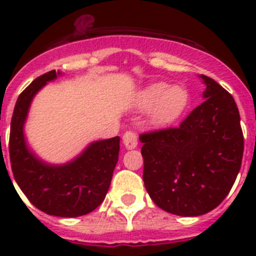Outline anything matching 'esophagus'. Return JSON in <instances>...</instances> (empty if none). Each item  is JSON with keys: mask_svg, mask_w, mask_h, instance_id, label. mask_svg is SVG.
Instances as JSON below:
<instances>
[{"mask_svg": "<svg viewBox=\"0 0 256 256\" xmlns=\"http://www.w3.org/2000/svg\"><path fill=\"white\" fill-rule=\"evenodd\" d=\"M123 144L128 150H132L137 146L138 141H137V134L132 130H126L123 136Z\"/></svg>", "mask_w": 256, "mask_h": 256, "instance_id": "obj_1", "label": "esophagus"}]
</instances>
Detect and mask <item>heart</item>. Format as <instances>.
<instances>
[{"mask_svg": "<svg viewBox=\"0 0 256 256\" xmlns=\"http://www.w3.org/2000/svg\"><path fill=\"white\" fill-rule=\"evenodd\" d=\"M188 92L180 86L158 82L136 92L133 105L137 110H150V123L154 126H168L182 116L188 106Z\"/></svg>", "mask_w": 256, "mask_h": 256, "instance_id": "heart-1", "label": "heart"}]
</instances>
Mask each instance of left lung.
I'll return each instance as SVG.
<instances>
[{
    "label": "left lung",
    "mask_w": 256,
    "mask_h": 256,
    "mask_svg": "<svg viewBox=\"0 0 256 256\" xmlns=\"http://www.w3.org/2000/svg\"><path fill=\"white\" fill-rule=\"evenodd\" d=\"M204 102L177 128L140 136L144 182L160 209L198 216L216 209L236 180L244 154L240 112L230 92L206 76Z\"/></svg>",
    "instance_id": "1"
}]
</instances>
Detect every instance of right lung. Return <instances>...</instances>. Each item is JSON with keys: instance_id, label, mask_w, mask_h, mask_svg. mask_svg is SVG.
<instances>
[{"instance_id": "add662e5", "label": "right lung", "mask_w": 256, "mask_h": 256, "mask_svg": "<svg viewBox=\"0 0 256 256\" xmlns=\"http://www.w3.org/2000/svg\"><path fill=\"white\" fill-rule=\"evenodd\" d=\"M60 72L34 79L18 97L10 130V162L14 178L32 204L48 216L74 218L94 212L105 198L119 158V137L92 142L69 162L48 164L29 148L24 124L38 91Z\"/></svg>"}]
</instances>
